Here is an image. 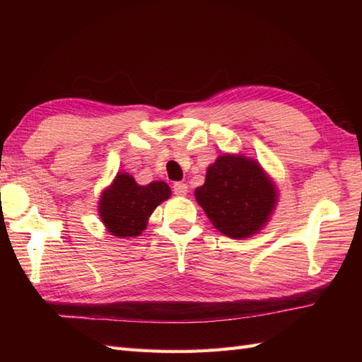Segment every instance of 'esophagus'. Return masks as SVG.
I'll use <instances>...</instances> for the list:
<instances>
[{
	"instance_id": "obj_1",
	"label": "esophagus",
	"mask_w": 362,
	"mask_h": 362,
	"mask_svg": "<svg viewBox=\"0 0 362 362\" xmlns=\"http://www.w3.org/2000/svg\"><path fill=\"white\" fill-rule=\"evenodd\" d=\"M173 191H174V194L185 196L188 193V185L183 182H175V183H173Z\"/></svg>"
}]
</instances>
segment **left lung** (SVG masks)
Returning <instances> with one entry per match:
<instances>
[{
    "label": "left lung",
    "instance_id": "obj_1",
    "mask_svg": "<svg viewBox=\"0 0 362 362\" xmlns=\"http://www.w3.org/2000/svg\"><path fill=\"white\" fill-rule=\"evenodd\" d=\"M194 194L213 226L233 240L257 233L276 202L275 188L263 169L243 156H221Z\"/></svg>",
    "mask_w": 362,
    "mask_h": 362
}]
</instances>
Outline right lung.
Returning <instances> with one entry per match:
<instances>
[{
	"label": "right lung",
	"mask_w": 362,
	"mask_h": 362,
	"mask_svg": "<svg viewBox=\"0 0 362 362\" xmlns=\"http://www.w3.org/2000/svg\"><path fill=\"white\" fill-rule=\"evenodd\" d=\"M171 196L165 182L140 187L134 177L118 174L99 202V213L107 230L115 236H138L148 226L152 211Z\"/></svg>",
	"instance_id": "add662e5"
}]
</instances>
